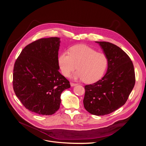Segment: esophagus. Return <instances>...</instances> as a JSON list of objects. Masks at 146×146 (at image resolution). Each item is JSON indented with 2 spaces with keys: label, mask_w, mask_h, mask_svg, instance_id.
I'll use <instances>...</instances> for the list:
<instances>
[{
  "label": "esophagus",
  "mask_w": 146,
  "mask_h": 146,
  "mask_svg": "<svg viewBox=\"0 0 146 146\" xmlns=\"http://www.w3.org/2000/svg\"><path fill=\"white\" fill-rule=\"evenodd\" d=\"M77 83H70V86H71L72 87H74V86H77Z\"/></svg>",
  "instance_id": "obj_1"
}]
</instances>
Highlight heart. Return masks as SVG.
I'll return each instance as SVG.
<instances>
[{"mask_svg":"<svg viewBox=\"0 0 146 146\" xmlns=\"http://www.w3.org/2000/svg\"><path fill=\"white\" fill-rule=\"evenodd\" d=\"M58 63L64 77H69L77 66L78 70L72 76V78L92 83L103 76L107 68L108 58L104 53L97 52L88 46L80 45L72 47L69 52H63L59 57Z\"/></svg>","mask_w":146,"mask_h":146,"instance_id":"b5f03b06","label":"heart"}]
</instances>
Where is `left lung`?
<instances>
[{"mask_svg":"<svg viewBox=\"0 0 146 146\" xmlns=\"http://www.w3.org/2000/svg\"><path fill=\"white\" fill-rule=\"evenodd\" d=\"M108 58L105 75L97 82L84 86L83 105L97 116L110 113L127 102L135 84V73L129 56L119 47L105 41H96Z\"/></svg>","mask_w":146,"mask_h":146,"instance_id":"8db88e82","label":"left lung"}]
</instances>
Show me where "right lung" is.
<instances>
[{"label":"right lung","instance_id":"1","mask_svg":"<svg viewBox=\"0 0 146 146\" xmlns=\"http://www.w3.org/2000/svg\"><path fill=\"white\" fill-rule=\"evenodd\" d=\"M59 37L44 38L27 45L15 62L13 90L23 106L42 115L55 113L60 108L62 92L70 87L59 72Z\"/></svg>","mask_w":146,"mask_h":146}]
</instances>
